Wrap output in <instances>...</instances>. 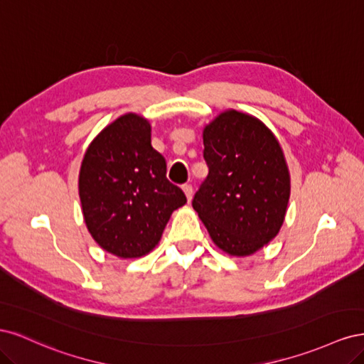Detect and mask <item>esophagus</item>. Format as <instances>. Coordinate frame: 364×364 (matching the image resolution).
<instances>
[{
	"label": "esophagus",
	"mask_w": 364,
	"mask_h": 364,
	"mask_svg": "<svg viewBox=\"0 0 364 364\" xmlns=\"http://www.w3.org/2000/svg\"><path fill=\"white\" fill-rule=\"evenodd\" d=\"M182 190H183V193L186 196V200L191 202V199H193V186L191 185H183Z\"/></svg>",
	"instance_id": "34e87169"
}]
</instances>
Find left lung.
Here are the masks:
<instances>
[{
    "mask_svg": "<svg viewBox=\"0 0 364 364\" xmlns=\"http://www.w3.org/2000/svg\"><path fill=\"white\" fill-rule=\"evenodd\" d=\"M208 178L193 208L214 245L249 257L278 235L290 199L279 141L257 117L226 109L203 129Z\"/></svg>",
    "mask_w": 364,
    "mask_h": 364,
    "instance_id": "1",
    "label": "left lung"
}]
</instances>
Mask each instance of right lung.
I'll use <instances>...</instances> for the list:
<instances>
[{
  "label": "right lung",
  "instance_id": "1",
  "mask_svg": "<svg viewBox=\"0 0 364 364\" xmlns=\"http://www.w3.org/2000/svg\"><path fill=\"white\" fill-rule=\"evenodd\" d=\"M165 173L142 115H121L92 139L80 165L79 197L86 228L103 250L127 259L158 246L173 211L186 203Z\"/></svg>",
  "mask_w": 364,
  "mask_h": 364
}]
</instances>
